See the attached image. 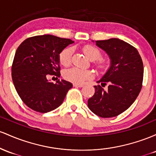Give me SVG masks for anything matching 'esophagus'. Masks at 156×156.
<instances>
[{"mask_svg":"<svg viewBox=\"0 0 156 156\" xmlns=\"http://www.w3.org/2000/svg\"><path fill=\"white\" fill-rule=\"evenodd\" d=\"M73 85V87H82L84 86L83 84H76V83H74Z\"/></svg>","mask_w":156,"mask_h":156,"instance_id":"34e87169","label":"esophagus"}]
</instances>
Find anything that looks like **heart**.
<instances>
[{
  "label": "heart",
  "instance_id": "1",
  "mask_svg": "<svg viewBox=\"0 0 156 156\" xmlns=\"http://www.w3.org/2000/svg\"><path fill=\"white\" fill-rule=\"evenodd\" d=\"M85 55L90 60H95L94 65L99 70H105L108 67L105 59L100 58L101 51L94 45H86L83 48ZM73 49L71 47L65 48L59 55V62L64 66H68L71 64ZM93 76L91 71L87 69H82L80 68L73 67L66 70L63 72L65 80L73 83H82L85 80L90 79Z\"/></svg>",
  "mask_w": 156,
  "mask_h": 156
}]
</instances>
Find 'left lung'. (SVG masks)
I'll use <instances>...</instances> for the list:
<instances>
[{
  "label": "left lung",
  "instance_id": "8db88e82",
  "mask_svg": "<svg viewBox=\"0 0 156 156\" xmlns=\"http://www.w3.org/2000/svg\"><path fill=\"white\" fill-rule=\"evenodd\" d=\"M96 44L111 59V66L97 82L108 83V90L95 85V94L87 100L93 113L102 118L118 116L130 108L142 87L144 66L135 47L118 38L97 40Z\"/></svg>",
  "mask_w": 156,
  "mask_h": 156
}]
</instances>
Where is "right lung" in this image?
I'll return each instance as SVG.
<instances>
[{
    "instance_id": "add662e5",
    "label": "right lung",
    "mask_w": 156,
    "mask_h": 156,
    "mask_svg": "<svg viewBox=\"0 0 156 156\" xmlns=\"http://www.w3.org/2000/svg\"><path fill=\"white\" fill-rule=\"evenodd\" d=\"M73 43L44 34L27 38L17 48L12 66V81L19 97L33 111L44 113L56 109L72 87L66 80L53 83L48 77L60 76L59 54Z\"/></svg>"
}]
</instances>
